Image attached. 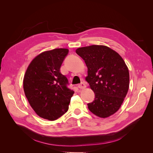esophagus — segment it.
<instances>
[{"label": "esophagus", "mask_w": 153, "mask_h": 153, "mask_svg": "<svg viewBox=\"0 0 153 153\" xmlns=\"http://www.w3.org/2000/svg\"><path fill=\"white\" fill-rule=\"evenodd\" d=\"M78 87L79 88V89H85V88L86 87V85L85 84H84V83H81L80 84H79L78 85Z\"/></svg>", "instance_id": "1"}]
</instances>
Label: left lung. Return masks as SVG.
<instances>
[{"label":"left lung","mask_w":153,"mask_h":153,"mask_svg":"<svg viewBox=\"0 0 153 153\" xmlns=\"http://www.w3.org/2000/svg\"><path fill=\"white\" fill-rule=\"evenodd\" d=\"M76 53L84 60L85 80L95 94L88 108L99 117L111 116L121 107L128 91L129 75L126 63L117 52L105 45L78 48Z\"/></svg>","instance_id":"1"}]
</instances>
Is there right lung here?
Listing matches in <instances>:
<instances>
[{
    "label": "right lung",
    "instance_id": "add662e5",
    "mask_svg": "<svg viewBox=\"0 0 153 153\" xmlns=\"http://www.w3.org/2000/svg\"><path fill=\"white\" fill-rule=\"evenodd\" d=\"M67 48L45 51L29 64L24 78V90L31 107L41 118L54 121L65 114L74 92L60 71Z\"/></svg>",
    "mask_w": 153,
    "mask_h": 153
}]
</instances>
